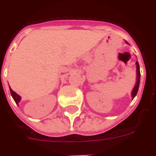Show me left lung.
I'll return each mask as SVG.
<instances>
[{
  "instance_id": "1",
  "label": "left lung",
  "mask_w": 156,
  "mask_h": 156,
  "mask_svg": "<svg viewBox=\"0 0 156 156\" xmlns=\"http://www.w3.org/2000/svg\"><path fill=\"white\" fill-rule=\"evenodd\" d=\"M126 44H128L127 41H126ZM136 72H137V75H136V83H135V86L133 88L132 91H131V97H132V99L135 98L136 94H137L138 90H139V87H140V65H139V62H136Z\"/></svg>"
}]
</instances>
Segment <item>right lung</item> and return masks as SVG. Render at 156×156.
Listing matches in <instances>:
<instances>
[{
	"instance_id": "1",
	"label": "right lung",
	"mask_w": 156,
	"mask_h": 156,
	"mask_svg": "<svg viewBox=\"0 0 156 156\" xmlns=\"http://www.w3.org/2000/svg\"><path fill=\"white\" fill-rule=\"evenodd\" d=\"M9 90H10V93H11V95H12V98L14 99L15 102H16V104H18L19 102H20V101H21V96L18 95V94H17L16 92H14V91L12 90L10 87H9Z\"/></svg>"
}]
</instances>
